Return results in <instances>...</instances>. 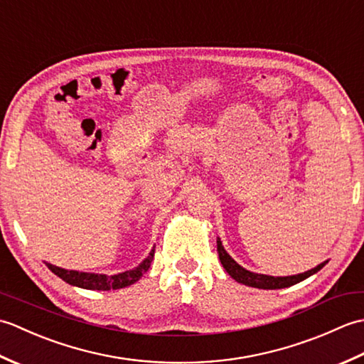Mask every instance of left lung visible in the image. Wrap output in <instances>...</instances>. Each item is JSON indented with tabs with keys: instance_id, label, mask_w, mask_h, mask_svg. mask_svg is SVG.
<instances>
[{
	"instance_id": "1",
	"label": "left lung",
	"mask_w": 364,
	"mask_h": 364,
	"mask_svg": "<svg viewBox=\"0 0 364 364\" xmlns=\"http://www.w3.org/2000/svg\"><path fill=\"white\" fill-rule=\"evenodd\" d=\"M218 253H219V259L222 262L223 269L227 270L228 275L233 278V280H236L237 283H242L245 286H252V288H258V289L289 288V286L304 282L305 278L311 277L316 272H319V270L328 262V261H323V262H321V264L316 266L314 269L306 270V272H304V274L289 275V277H272V275L250 272V270L244 269L241 264H237V262L230 257L228 252L223 249L220 237H218Z\"/></svg>"
}]
</instances>
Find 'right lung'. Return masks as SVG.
Listing matches in <instances>:
<instances>
[{"label":"right lung","mask_w":364,"mask_h":364,"mask_svg":"<svg viewBox=\"0 0 364 364\" xmlns=\"http://www.w3.org/2000/svg\"><path fill=\"white\" fill-rule=\"evenodd\" d=\"M154 257V249L149 253L141 264L136 266L134 269L125 270V272L115 274V275H106V274H92V272H80V270H68L58 266H53L50 262H45L48 269L54 275L72 286H78L82 289H92V291H111V289H122L127 286L136 283L146 270H149L151 261Z\"/></svg>","instance_id":"right-lung-1"}]
</instances>
